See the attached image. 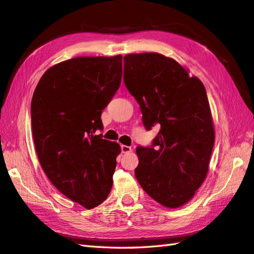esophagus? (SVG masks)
Segmentation results:
<instances>
[{
	"label": "esophagus",
	"instance_id": "obj_1",
	"mask_svg": "<svg viewBox=\"0 0 254 254\" xmlns=\"http://www.w3.org/2000/svg\"><path fill=\"white\" fill-rule=\"evenodd\" d=\"M131 151H132L131 147L125 146V144H123V146H122V152L123 153H129V152H131Z\"/></svg>",
	"mask_w": 254,
	"mask_h": 254
}]
</instances>
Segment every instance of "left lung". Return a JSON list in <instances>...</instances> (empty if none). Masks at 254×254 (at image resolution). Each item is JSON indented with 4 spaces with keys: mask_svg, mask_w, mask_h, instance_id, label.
I'll use <instances>...</instances> for the list:
<instances>
[{
    "mask_svg": "<svg viewBox=\"0 0 254 254\" xmlns=\"http://www.w3.org/2000/svg\"><path fill=\"white\" fill-rule=\"evenodd\" d=\"M124 82L136 98L147 130L160 131L138 146L137 181L150 197L178 208L193 197L208 171L215 132L204 84L160 54L124 57Z\"/></svg>",
    "mask_w": 254,
    "mask_h": 254,
    "instance_id": "8db88e82",
    "label": "left lung"
}]
</instances>
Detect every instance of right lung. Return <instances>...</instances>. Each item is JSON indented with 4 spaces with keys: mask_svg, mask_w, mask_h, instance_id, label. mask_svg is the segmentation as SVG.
<instances>
[{
    "mask_svg": "<svg viewBox=\"0 0 254 254\" xmlns=\"http://www.w3.org/2000/svg\"><path fill=\"white\" fill-rule=\"evenodd\" d=\"M122 56L77 57L41 76L30 104L32 133L44 172L57 190L86 209L113 186L117 142L103 139L102 112L122 82Z\"/></svg>",
    "mask_w": 254,
    "mask_h": 254,
    "instance_id": "right-lung-1",
    "label": "right lung"
}]
</instances>
